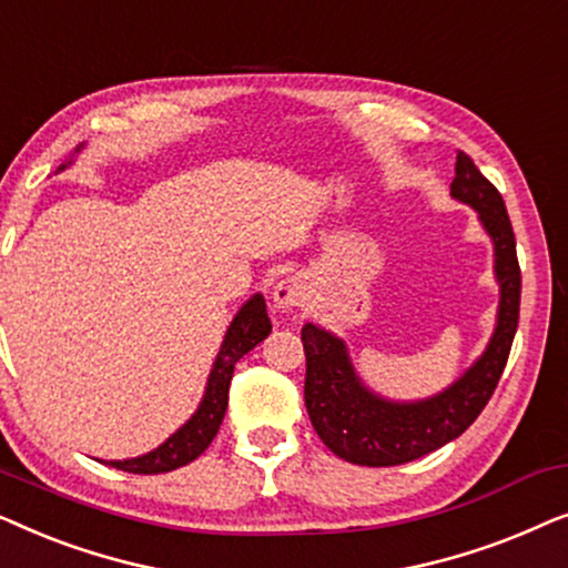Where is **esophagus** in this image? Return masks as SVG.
Returning <instances> with one entry per match:
<instances>
[{"label": "esophagus", "mask_w": 568, "mask_h": 568, "mask_svg": "<svg viewBox=\"0 0 568 568\" xmlns=\"http://www.w3.org/2000/svg\"><path fill=\"white\" fill-rule=\"evenodd\" d=\"M305 300H307V282L302 276H286L274 286V305L282 310V313L302 307L305 305Z\"/></svg>", "instance_id": "34e87169"}]
</instances>
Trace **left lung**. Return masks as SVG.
<instances>
[{
	"mask_svg": "<svg viewBox=\"0 0 568 568\" xmlns=\"http://www.w3.org/2000/svg\"><path fill=\"white\" fill-rule=\"evenodd\" d=\"M453 199L473 206L494 243V271L499 282V315L494 336L480 359L465 375L426 400L395 403L364 387L348 359L344 341L307 323L302 328L305 346V406L317 437L346 463L387 468L403 465L439 449L468 429L491 398L519 323L517 243L501 193L484 178L465 152H457Z\"/></svg>",
	"mask_w": 568,
	"mask_h": 568,
	"instance_id": "left-lung-1",
	"label": "left lung"
}]
</instances>
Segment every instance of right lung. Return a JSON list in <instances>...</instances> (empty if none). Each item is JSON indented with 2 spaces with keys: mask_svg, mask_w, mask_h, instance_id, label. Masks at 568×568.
Here are the masks:
<instances>
[{
  "mask_svg": "<svg viewBox=\"0 0 568 568\" xmlns=\"http://www.w3.org/2000/svg\"><path fill=\"white\" fill-rule=\"evenodd\" d=\"M64 168L67 165H61L59 170ZM268 333L271 321L266 313V302H263L261 294H255V297H251L243 307H240L235 321L230 323L227 333H224L222 348L220 354H216L212 375H209L204 400H201L196 414H193L173 437L162 442L158 449H152V453H146L142 457H131V460H111L108 465L126 473H139V476H154V473H170L175 468H183V465H189L191 460H196V457L212 445L216 432H220L224 410H227L230 379L232 372H235V364L243 359L251 348L258 346Z\"/></svg>",
  "mask_w": 568,
  "mask_h": 568,
  "instance_id": "right-lung-1",
  "label": "right lung"
}]
</instances>
